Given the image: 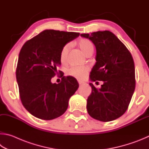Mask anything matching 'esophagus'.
I'll return each mask as SVG.
<instances>
[{"label":"esophagus","instance_id":"esophagus-1","mask_svg":"<svg viewBox=\"0 0 149 149\" xmlns=\"http://www.w3.org/2000/svg\"><path fill=\"white\" fill-rule=\"evenodd\" d=\"M78 82H79V85H82V84H84V82H82V81H80V80H79V81H78Z\"/></svg>","mask_w":149,"mask_h":149}]
</instances>
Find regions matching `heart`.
<instances>
[{"label": "heart", "instance_id": "heart-1", "mask_svg": "<svg viewBox=\"0 0 149 149\" xmlns=\"http://www.w3.org/2000/svg\"><path fill=\"white\" fill-rule=\"evenodd\" d=\"M78 46L86 56H88L94 50V47L92 42L86 38H81L78 42ZM69 50V44H66L60 52V60L62 63L66 61L68 52ZM89 71V68L86 66H73L67 70L68 74L77 79H83Z\"/></svg>", "mask_w": 149, "mask_h": 149}]
</instances>
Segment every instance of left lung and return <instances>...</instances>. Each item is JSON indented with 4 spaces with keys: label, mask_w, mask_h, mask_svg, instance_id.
<instances>
[{
    "label": "left lung",
    "mask_w": 149,
    "mask_h": 149,
    "mask_svg": "<svg viewBox=\"0 0 149 149\" xmlns=\"http://www.w3.org/2000/svg\"><path fill=\"white\" fill-rule=\"evenodd\" d=\"M80 35L92 40L96 48L97 62L90 72L91 80L104 82L100 89L90 83L92 91L87 100L88 113L97 120H114L127 111L134 94V59L126 46L111 31Z\"/></svg>",
    "instance_id": "8db88e82"
}]
</instances>
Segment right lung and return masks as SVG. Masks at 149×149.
<instances>
[{"instance_id":"1","label":"right lung","mask_w":149,"mask_h":149,"mask_svg":"<svg viewBox=\"0 0 149 149\" xmlns=\"http://www.w3.org/2000/svg\"><path fill=\"white\" fill-rule=\"evenodd\" d=\"M79 35V33L45 30L27 40L21 49L16 68L20 100L36 118L49 120L61 116L79 88L72 77H63L59 84H52L51 79L57 73L61 74L57 67L61 65L62 48Z\"/></svg>"}]
</instances>
